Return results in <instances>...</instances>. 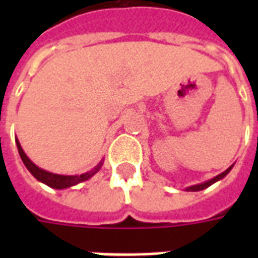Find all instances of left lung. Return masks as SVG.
<instances>
[{"label":"left lung","mask_w":258,"mask_h":258,"mask_svg":"<svg viewBox=\"0 0 258 258\" xmlns=\"http://www.w3.org/2000/svg\"><path fill=\"white\" fill-rule=\"evenodd\" d=\"M231 168H232V166H231V167H229V168H227V170H225L224 173L220 174V175H217V177H214V178L210 179V181H207V182H203V184L194 185V186H189V188H188V190H192V192H196V190L205 189V188H207V186H210V185H213V184H214V182H217L218 179L224 178V177H225V175H227V174L229 173V171H231Z\"/></svg>","instance_id":"obj_1"}]
</instances>
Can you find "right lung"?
<instances>
[{"mask_svg":"<svg viewBox=\"0 0 258 258\" xmlns=\"http://www.w3.org/2000/svg\"><path fill=\"white\" fill-rule=\"evenodd\" d=\"M16 145H18V151H19V155L22 157V160L25 163V166L27 167V170L30 171L34 177H36L38 181H41L48 186H51V188H55V189H63V188H70V186H73L76 184H80V182H83V181H87L88 178H91L94 174L101 168V164L95 167L92 171L90 173H85L81 174V175H58V174H52V173H48L45 170H42V168L37 167L34 163L31 162L29 157L26 156V153L22 149V146H20L19 141H16Z\"/></svg>","mask_w":258,"mask_h":258,"instance_id":"obj_1","label":"right lung"}]
</instances>
